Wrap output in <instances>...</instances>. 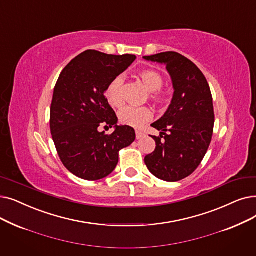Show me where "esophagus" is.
Listing matches in <instances>:
<instances>
[{
    "instance_id": "1",
    "label": "esophagus",
    "mask_w": 256,
    "mask_h": 256,
    "mask_svg": "<svg viewBox=\"0 0 256 256\" xmlns=\"http://www.w3.org/2000/svg\"><path fill=\"white\" fill-rule=\"evenodd\" d=\"M144 136V134L142 132H140V130H136V138L137 139H140V138H142Z\"/></svg>"
}]
</instances>
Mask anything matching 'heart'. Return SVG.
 Here are the masks:
<instances>
[{"label":"heart","mask_w":256,"mask_h":256,"mask_svg":"<svg viewBox=\"0 0 256 256\" xmlns=\"http://www.w3.org/2000/svg\"><path fill=\"white\" fill-rule=\"evenodd\" d=\"M138 77L143 84L150 91V100L159 108H165L170 102V96L162 90L164 82L163 76L158 71L152 69H144L138 72ZM124 80L121 76H117L110 82L106 88V98L108 104L113 108H120L124 104ZM119 121L122 124L139 128L142 124L150 121L154 113L150 108H132L126 106L119 112Z\"/></svg>","instance_id":"b5f03b06"}]
</instances>
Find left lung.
I'll return each mask as SVG.
<instances>
[{"label":"left lung","mask_w":256,"mask_h":256,"mask_svg":"<svg viewBox=\"0 0 256 256\" xmlns=\"http://www.w3.org/2000/svg\"><path fill=\"white\" fill-rule=\"evenodd\" d=\"M143 58L165 64L174 88L168 110L152 124L161 132L152 136L156 148L144 162L158 179L180 181L198 168L210 146L214 126L212 95L202 71L180 53L168 51Z\"/></svg>","instance_id":"1"}]
</instances>
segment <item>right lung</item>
<instances>
[{"mask_svg":"<svg viewBox=\"0 0 256 256\" xmlns=\"http://www.w3.org/2000/svg\"><path fill=\"white\" fill-rule=\"evenodd\" d=\"M136 60L135 55H112L86 50L62 71L50 108V130L64 168L86 181H97L115 170L119 150L135 141L128 126H117L118 118L104 92L115 77ZM112 134L99 132V126Z\"/></svg>","mask_w":256,"mask_h":256,"instance_id":"right-lung-1","label":"right lung"}]
</instances>
